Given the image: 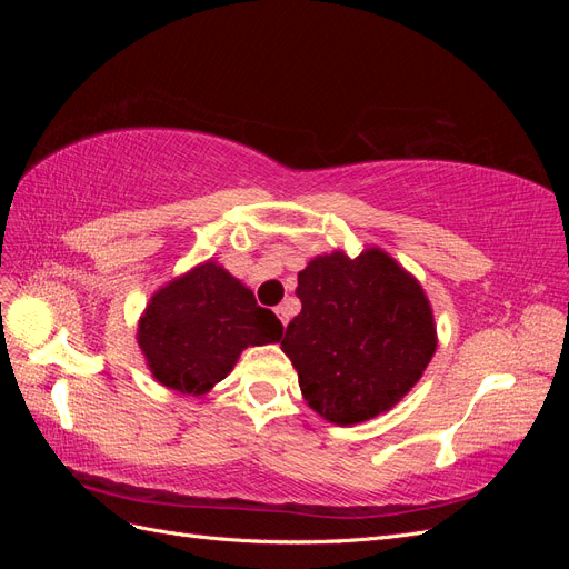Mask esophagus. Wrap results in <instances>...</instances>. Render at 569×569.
<instances>
[{
    "instance_id": "34e87169",
    "label": "esophagus",
    "mask_w": 569,
    "mask_h": 569,
    "mask_svg": "<svg viewBox=\"0 0 569 569\" xmlns=\"http://www.w3.org/2000/svg\"><path fill=\"white\" fill-rule=\"evenodd\" d=\"M274 313H278V318H280V320H282V325L287 327V322H289V306H287V303L278 306V308H274Z\"/></svg>"
}]
</instances>
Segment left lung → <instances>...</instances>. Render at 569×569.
Returning <instances> with one entry per match:
<instances>
[{
    "label": "left lung",
    "mask_w": 569,
    "mask_h": 569,
    "mask_svg": "<svg viewBox=\"0 0 569 569\" xmlns=\"http://www.w3.org/2000/svg\"><path fill=\"white\" fill-rule=\"evenodd\" d=\"M297 297L301 313L287 325L282 351L303 401L327 422L351 427L391 410L437 351L422 284L380 247L311 258Z\"/></svg>",
    "instance_id": "left-lung-1"
}]
</instances>
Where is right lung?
Returning <instances> with one entry per match:
<instances>
[{"label": "right lung", "instance_id": "right-lung-1", "mask_svg": "<svg viewBox=\"0 0 569 569\" xmlns=\"http://www.w3.org/2000/svg\"><path fill=\"white\" fill-rule=\"evenodd\" d=\"M282 337V322L216 261H203L153 291L137 343L159 385L203 396L232 372L247 347Z\"/></svg>", "mask_w": 569, "mask_h": 569}]
</instances>
